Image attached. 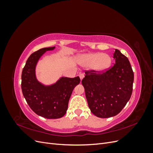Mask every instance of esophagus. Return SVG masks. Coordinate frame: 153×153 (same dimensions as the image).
<instances>
[{"mask_svg":"<svg viewBox=\"0 0 153 153\" xmlns=\"http://www.w3.org/2000/svg\"><path fill=\"white\" fill-rule=\"evenodd\" d=\"M79 76H80V80H82L83 78H84V73H80L79 74Z\"/></svg>","mask_w":153,"mask_h":153,"instance_id":"esophagus-1","label":"esophagus"}]
</instances>
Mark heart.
I'll list each match as a JSON object with an SVG mask.
<instances>
[{"instance_id": "b5f03b06", "label": "heart", "mask_w": 153, "mask_h": 153, "mask_svg": "<svg viewBox=\"0 0 153 153\" xmlns=\"http://www.w3.org/2000/svg\"><path fill=\"white\" fill-rule=\"evenodd\" d=\"M78 61L82 65L90 66L91 69L97 72L106 70L112 63L109 55L101 53L82 55L78 57Z\"/></svg>"}]
</instances>
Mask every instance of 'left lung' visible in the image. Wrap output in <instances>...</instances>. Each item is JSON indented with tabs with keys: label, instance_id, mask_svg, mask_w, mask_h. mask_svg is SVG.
<instances>
[{
	"label": "left lung",
	"instance_id": "left-lung-1",
	"mask_svg": "<svg viewBox=\"0 0 153 153\" xmlns=\"http://www.w3.org/2000/svg\"><path fill=\"white\" fill-rule=\"evenodd\" d=\"M115 63L106 71H85L82 80L92 113L100 118L117 115L131 98L134 74L128 59L115 50Z\"/></svg>",
	"mask_w": 153,
	"mask_h": 153
}]
</instances>
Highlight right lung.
I'll use <instances>...</instances> for the list:
<instances>
[{"label": "right lung", "mask_w": 153, "mask_h": 153, "mask_svg": "<svg viewBox=\"0 0 153 153\" xmlns=\"http://www.w3.org/2000/svg\"><path fill=\"white\" fill-rule=\"evenodd\" d=\"M55 47L41 48L32 53L22 73V93L30 108L47 119H59L66 114L73 90L80 84L79 76L61 77L54 84L45 85L38 81L36 66L39 58Z\"/></svg>", "instance_id": "right-lung-1"}]
</instances>
